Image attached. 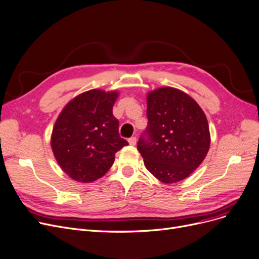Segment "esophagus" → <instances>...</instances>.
Listing matches in <instances>:
<instances>
[{
  "mask_svg": "<svg viewBox=\"0 0 259 259\" xmlns=\"http://www.w3.org/2000/svg\"><path fill=\"white\" fill-rule=\"evenodd\" d=\"M128 142H129L130 145L136 146V145H137V142H138V139H137L136 137H132V138H130V139L128 140Z\"/></svg>",
  "mask_w": 259,
  "mask_h": 259,
  "instance_id": "1",
  "label": "esophagus"
}]
</instances>
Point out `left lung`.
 <instances>
[{"mask_svg": "<svg viewBox=\"0 0 259 259\" xmlns=\"http://www.w3.org/2000/svg\"><path fill=\"white\" fill-rule=\"evenodd\" d=\"M147 118L148 126L138 143L146 168L165 184L182 181L209 149L204 112L186 93L165 87L147 94Z\"/></svg>", "mask_w": 259, "mask_h": 259, "instance_id": "left-lung-1", "label": "left lung"}]
</instances>
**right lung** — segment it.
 I'll return each mask as SVG.
<instances>
[{"mask_svg":"<svg viewBox=\"0 0 259 259\" xmlns=\"http://www.w3.org/2000/svg\"><path fill=\"white\" fill-rule=\"evenodd\" d=\"M116 91L90 90L67 104L53 128L51 145L61 169L77 182L91 183L107 174L115 153L128 142L119 137L112 113Z\"/></svg>","mask_w":259,"mask_h":259,"instance_id":"add662e5","label":"right lung"}]
</instances>
